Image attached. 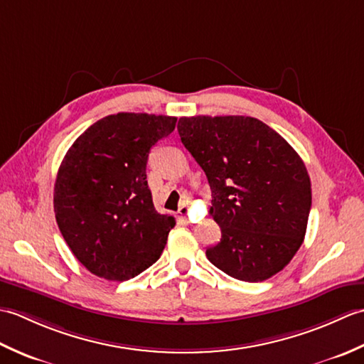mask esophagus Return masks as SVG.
Returning <instances> with one entry per match:
<instances>
[{"instance_id": "1", "label": "esophagus", "mask_w": 364, "mask_h": 364, "mask_svg": "<svg viewBox=\"0 0 364 364\" xmlns=\"http://www.w3.org/2000/svg\"><path fill=\"white\" fill-rule=\"evenodd\" d=\"M178 214H180V218L181 219H186L188 218V214H189V206L184 203V205H181L180 206V210H178Z\"/></svg>"}]
</instances>
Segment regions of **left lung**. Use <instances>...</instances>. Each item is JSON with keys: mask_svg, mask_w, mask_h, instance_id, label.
Instances as JSON below:
<instances>
[{"mask_svg": "<svg viewBox=\"0 0 364 364\" xmlns=\"http://www.w3.org/2000/svg\"><path fill=\"white\" fill-rule=\"evenodd\" d=\"M211 188L220 241L206 257L227 275L262 282L288 266L306 233L311 183L304 161L266 123L244 115L178 122Z\"/></svg>", "mask_w": 364, "mask_h": 364, "instance_id": "1", "label": "left lung"}]
</instances>
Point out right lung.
I'll use <instances>...</instances> for the list:
<instances>
[{"instance_id": "obj_1", "label": "right lung", "mask_w": 364, "mask_h": 364, "mask_svg": "<svg viewBox=\"0 0 364 364\" xmlns=\"http://www.w3.org/2000/svg\"><path fill=\"white\" fill-rule=\"evenodd\" d=\"M175 125L168 115H107L84 131L60 162L53 200L58 227L94 275L125 282L159 259L175 219L154 210L146 161Z\"/></svg>"}]
</instances>
